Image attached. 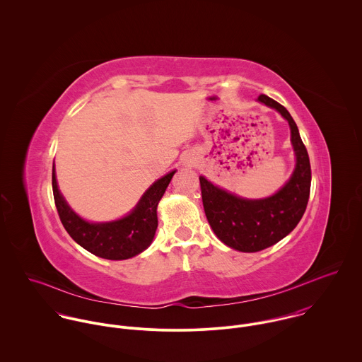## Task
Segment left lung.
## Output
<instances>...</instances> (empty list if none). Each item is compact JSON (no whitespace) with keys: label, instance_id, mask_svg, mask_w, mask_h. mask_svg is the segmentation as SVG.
<instances>
[{"label":"left lung","instance_id":"8db88e82","mask_svg":"<svg viewBox=\"0 0 362 362\" xmlns=\"http://www.w3.org/2000/svg\"><path fill=\"white\" fill-rule=\"evenodd\" d=\"M258 102L277 110L288 121L297 158L290 180L269 198L245 199L199 177L204 209L211 230L221 243L241 252H258L288 235L304 216L310 199V157L297 124L286 107L269 96L260 95Z\"/></svg>","mask_w":362,"mask_h":362}]
</instances>
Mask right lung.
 <instances>
[{
  "instance_id": "right-lung-1",
  "label": "right lung",
  "mask_w": 362,
  "mask_h": 362,
  "mask_svg": "<svg viewBox=\"0 0 362 362\" xmlns=\"http://www.w3.org/2000/svg\"><path fill=\"white\" fill-rule=\"evenodd\" d=\"M175 170L153 182L138 205L125 217L107 223H90L79 217L61 195L52 164V194L59 220L75 243L90 254L122 260L144 252L153 241L157 228V205Z\"/></svg>"
}]
</instances>
